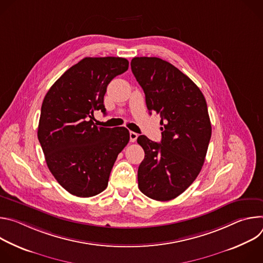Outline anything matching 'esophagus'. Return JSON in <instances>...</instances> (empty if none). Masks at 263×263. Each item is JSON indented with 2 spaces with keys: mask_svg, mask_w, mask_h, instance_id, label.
I'll return each mask as SVG.
<instances>
[{
  "mask_svg": "<svg viewBox=\"0 0 263 263\" xmlns=\"http://www.w3.org/2000/svg\"><path fill=\"white\" fill-rule=\"evenodd\" d=\"M129 134H130V141H131V142L136 141V139H137V137H138V134L135 133V132H133V131H130Z\"/></svg>",
  "mask_w": 263,
  "mask_h": 263,
  "instance_id": "34e87169",
  "label": "esophagus"
}]
</instances>
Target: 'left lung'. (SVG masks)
<instances>
[{
  "instance_id": "1",
  "label": "left lung",
  "mask_w": 263,
  "mask_h": 263,
  "mask_svg": "<svg viewBox=\"0 0 263 263\" xmlns=\"http://www.w3.org/2000/svg\"><path fill=\"white\" fill-rule=\"evenodd\" d=\"M131 69L145 95L146 107L160 115L161 142L144 135L137 142L144 159L137 173L146 197L170 201L184 193L200 174L211 137L206 100L176 66L157 57H135Z\"/></svg>"
}]
</instances>
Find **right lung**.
Masks as SVG:
<instances>
[{"instance_id":"obj_1","label":"right lung","mask_w":263,"mask_h":263,"mask_svg":"<svg viewBox=\"0 0 263 263\" xmlns=\"http://www.w3.org/2000/svg\"><path fill=\"white\" fill-rule=\"evenodd\" d=\"M121 57H86L51 86L43 105L37 136L47 165L69 194L89 198L102 193L118 155L130 139L125 127L93 124V112L106 114L107 85L125 72Z\"/></svg>"}]
</instances>
